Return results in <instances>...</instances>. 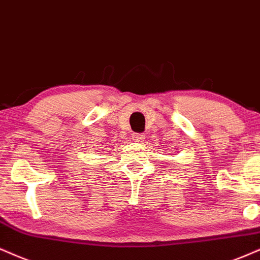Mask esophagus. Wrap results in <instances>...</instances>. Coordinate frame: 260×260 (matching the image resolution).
<instances>
[{
	"label": "esophagus",
	"instance_id": "esophagus-1",
	"mask_svg": "<svg viewBox=\"0 0 260 260\" xmlns=\"http://www.w3.org/2000/svg\"><path fill=\"white\" fill-rule=\"evenodd\" d=\"M133 140L135 141V142H143L145 135H143V134H133Z\"/></svg>",
	"mask_w": 260,
	"mask_h": 260
}]
</instances>
